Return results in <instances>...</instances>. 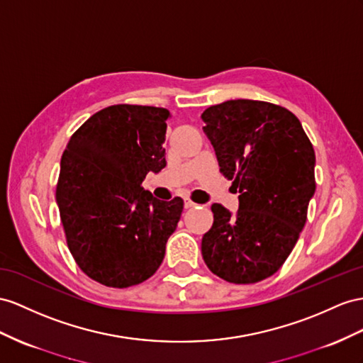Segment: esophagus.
Listing matches in <instances>:
<instances>
[{
  "label": "esophagus",
  "mask_w": 363,
  "mask_h": 363,
  "mask_svg": "<svg viewBox=\"0 0 363 363\" xmlns=\"http://www.w3.org/2000/svg\"><path fill=\"white\" fill-rule=\"evenodd\" d=\"M198 206V203H194L193 201H190V199H185L184 201V207L185 208H193V207H196Z\"/></svg>",
  "instance_id": "34e87169"
}]
</instances>
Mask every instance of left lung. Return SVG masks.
Instances as JSON below:
<instances>
[{
    "label": "left lung",
    "instance_id": "obj_1",
    "mask_svg": "<svg viewBox=\"0 0 363 363\" xmlns=\"http://www.w3.org/2000/svg\"><path fill=\"white\" fill-rule=\"evenodd\" d=\"M220 173L239 191L231 213L213 203V225L202 238L211 273L231 284L274 274L290 256L315 191V155L301 121L265 101L231 99L202 113Z\"/></svg>",
    "mask_w": 363,
    "mask_h": 363
}]
</instances>
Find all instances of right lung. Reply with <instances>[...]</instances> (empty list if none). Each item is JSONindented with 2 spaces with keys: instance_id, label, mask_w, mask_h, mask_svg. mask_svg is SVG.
I'll list each match as a JSON object with an SVG mask.
<instances>
[{
  "instance_id": "right-lung-1",
  "label": "right lung",
  "mask_w": 363,
  "mask_h": 363,
  "mask_svg": "<svg viewBox=\"0 0 363 363\" xmlns=\"http://www.w3.org/2000/svg\"><path fill=\"white\" fill-rule=\"evenodd\" d=\"M170 111L118 104L72 135L61 157L57 203L78 267L106 286L138 285L160 268L184 201H160L141 187L165 167Z\"/></svg>"
}]
</instances>
